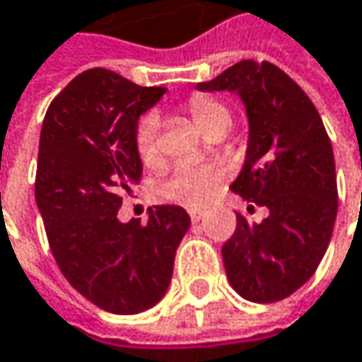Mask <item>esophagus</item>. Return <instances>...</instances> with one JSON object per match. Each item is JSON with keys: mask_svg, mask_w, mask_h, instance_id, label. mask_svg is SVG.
<instances>
[{"mask_svg": "<svg viewBox=\"0 0 362 362\" xmlns=\"http://www.w3.org/2000/svg\"><path fill=\"white\" fill-rule=\"evenodd\" d=\"M188 216H190V220L197 224V222H201V218H203V211H201V209H188Z\"/></svg>", "mask_w": 362, "mask_h": 362, "instance_id": "34e87169", "label": "esophagus"}]
</instances>
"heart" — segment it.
Returning <instances> with one entry per match:
<instances>
[{
	"label": "heart",
	"instance_id": "b5f03b06",
	"mask_svg": "<svg viewBox=\"0 0 362 362\" xmlns=\"http://www.w3.org/2000/svg\"><path fill=\"white\" fill-rule=\"evenodd\" d=\"M188 109L203 134H207L211 127H216L220 123L230 125V112L218 100L192 98ZM159 129H161V119L157 112H146L138 123L136 148H138V155L142 157V161H146V163L157 157ZM220 178H222V174L214 165H178L157 184L155 194L159 201L178 203V205H186V207H201L209 201Z\"/></svg>",
	"mask_w": 362,
	"mask_h": 362
}]
</instances>
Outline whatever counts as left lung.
I'll return each mask as SVG.
<instances>
[{
  "label": "left lung",
  "instance_id": "obj_1",
  "mask_svg": "<svg viewBox=\"0 0 362 362\" xmlns=\"http://www.w3.org/2000/svg\"><path fill=\"white\" fill-rule=\"evenodd\" d=\"M194 90L233 92L245 107V163L230 188L268 207V218L237 216L222 259L241 298L279 302L315 274L333 233L337 182L325 125L304 90L270 62H237Z\"/></svg>",
  "mask_w": 362,
  "mask_h": 362
}]
</instances>
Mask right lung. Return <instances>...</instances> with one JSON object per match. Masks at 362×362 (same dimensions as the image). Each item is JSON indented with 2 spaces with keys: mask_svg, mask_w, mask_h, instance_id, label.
Instances as JSON below:
<instances>
[{
  "mask_svg": "<svg viewBox=\"0 0 362 362\" xmlns=\"http://www.w3.org/2000/svg\"><path fill=\"white\" fill-rule=\"evenodd\" d=\"M163 88H142L107 71L77 75L41 125L35 201L64 279L112 315L153 308L174 274L190 218L180 205H155L146 224H121L117 209L140 180L138 119Z\"/></svg>",
  "mask_w": 362,
  "mask_h": 362,
  "instance_id": "right-lung-1",
  "label": "right lung"
}]
</instances>
